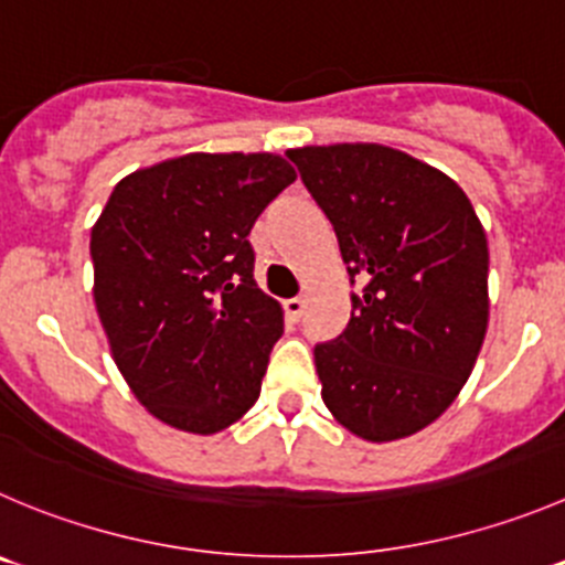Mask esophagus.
Masks as SVG:
<instances>
[{
  "label": "esophagus",
  "mask_w": 565,
  "mask_h": 565,
  "mask_svg": "<svg viewBox=\"0 0 565 565\" xmlns=\"http://www.w3.org/2000/svg\"><path fill=\"white\" fill-rule=\"evenodd\" d=\"M282 308H286V316L291 321H299L305 316V299L302 297H294V299H288L286 305H282Z\"/></svg>",
  "instance_id": "34e87169"
}]
</instances>
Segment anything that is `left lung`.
I'll list each match as a JSON object with an SVG mask.
<instances>
[{
  "label": "left lung",
  "mask_w": 565,
  "mask_h": 565,
  "mask_svg": "<svg viewBox=\"0 0 565 565\" xmlns=\"http://www.w3.org/2000/svg\"><path fill=\"white\" fill-rule=\"evenodd\" d=\"M363 297L316 347L321 399L372 444L407 438L458 399L488 330V238L463 188L383 143L288 149Z\"/></svg>",
  "instance_id": "1"
}]
</instances>
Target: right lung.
I'll use <instances>...</instances> for the list:
<instances>
[{
	"label": "right lung",
	"instance_id": "1",
	"mask_svg": "<svg viewBox=\"0 0 565 565\" xmlns=\"http://www.w3.org/2000/svg\"><path fill=\"white\" fill-rule=\"evenodd\" d=\"M297 180L271 152H191L113 188L90 230L94 302L118 372L169 427L213 435L260 396L282 308L249 230Z\"/></svg>",
	"mask_w": 565,
	"mask_h": 565
}]
</instances>
